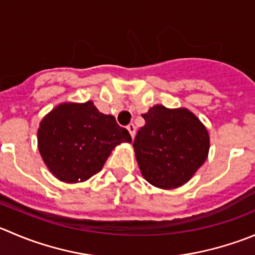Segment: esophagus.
<instances>
[{
  "label": "esophagus",
  "instance_id": "esophagus-1",
  "mask_svg": "<svg viewBox=\"0 0 255 255\" xmlns=\"http://www.w3.org/2000/svg\"><path fill=\"white\" fill-rule=\"evenodd\" d=\"M127 129H128V132H129L130 137L134 138V135H135V126L133 125V123H129V125L127 126Z\"/></svg>",
  "mask_w": 255,
  "mask_h": 255
}]
</instances>
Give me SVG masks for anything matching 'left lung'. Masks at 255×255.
Returning <instances> with one entry per match:
<instances>
[{
  "mask_svg": "<svg viewBox=\"0 0 255 255\" xmlns=\"http://www.w3.org/2000/svg\"><path fill=\"white\" fill-rule=\"evenodd\" d=\"M142 117L145 125L138 130L133 147L143 178L160 189L185 184L208 157L206 126L183 107L155 105Z\"/></svg>",
  "mask_w": 255,
  "mask_h": 255,
  "instance_id": "1",
  "label": "left lung"
}]
</instances>
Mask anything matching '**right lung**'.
<instances>
[{
    "instance_id": "obj_1",
    "label": "right lung",
    "mask_w": 255,
    "mask_h": 255,
    "mask_svg": "<svg viewBox=\"0 0 255 255\" xmlns=\"http://www.w3.org/2000/svg\"><path fill=\"white\" fill-rule=\"evenodd\" d=\"M37 140L44 164L57 179L80 183L97 174L111 152L132 138L113 116L103 115L88 101L56 106L39 122Z\"/></svg>"
}]
</instances>
